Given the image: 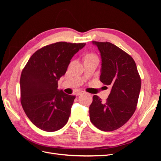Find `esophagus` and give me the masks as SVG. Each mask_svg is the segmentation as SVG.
I'll return each mask as SVG.
<instances>
[{"label": "esophagus", "mask_w": 161, "mask_h": 161, "mask_svg": "<svg viewBox=\"0 0 161 161\" xmlns=\"http://www.w3.org/2000/svg\"><path fill=\"white\" fill-rule=\"evenodd\" d=\"M84 93V92L83 91H78V92H76V95H82V94H83Z\"/></svg>", "instance_id": "esophagus-1"}]
</instances>
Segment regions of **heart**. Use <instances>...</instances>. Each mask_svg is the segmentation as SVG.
I'll return each instance as SVG.
<instances>
[{
	"instance_id": "heart-1",
	"label": "heart",
	"mask_w": 161,
	"mask_h": 161,
	"mask_svg": "<svg viewBox=\"0 0 161 161\" xmlns=\"http://www.w3.org/2000/svg\"><path fill=\"white\" fill-rule=\"evenodd\" d=\"M97 58L96 56L93 54H89V55L87 56V57H86V58Z\"/></svg>"
}]
</instances>
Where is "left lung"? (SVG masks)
<instances>
[{"mask_svg":"<svg viewBox=\"0 0 161 161\" xmlns=\"http://www.w3.org/2000/svg\"><path fill=\"white\" fill-rule=\"evenodd\" d=\"M100 52V80L111 86L105 103L97 95L89 107L92 124L102 131L118 129L130 119L136 109L141 79L134 60L127 53L110 42H92Z\"/></svg>","mask_w":161,"mask_h":161,"instance_id":"8db88e82","label":"left lung"}]
</instances>
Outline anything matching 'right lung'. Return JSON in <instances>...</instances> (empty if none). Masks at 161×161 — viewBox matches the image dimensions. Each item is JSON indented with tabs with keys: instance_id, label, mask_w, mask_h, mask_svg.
<instances>
[{
	"instance_id": "obj_1",
	"label": "right lung",
	"mask_w": 161,
	"mask_h": 161,
	"mask_svg": "<svg viewBox=\"0 0 161 161\" xmlns=\"http://www.w3.org/2000/svg\"><path fill=\"white\" fill-rule=\"evenodd\" d=\"M86 43L56 42L36 51L21 75V103L36 127L55 131L64 127L70 115L75 96L58 89L70 60Z\"/></svg>"
}]
</instances>
